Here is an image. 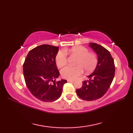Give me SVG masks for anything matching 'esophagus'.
<instances>
[{"instance_id":"esophagus-1","label":"esophagus","mask_w":133,"mask_h":133,"mask_svg":"<svg viewBox=\"0 0 133 133\" xmlns=\"http://www.w3.org/2000/svg\"><path fill=\"white\" fill-rule=\"evenodd\" d=\"M67 82H74V81H73V80H67Z\"/></svg>"}]
</instances>
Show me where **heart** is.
<instances>
[{
    "instance_id": "b5f03b06",
    "label": "heart",
    "mask_w": 133,
    "mask_h": 133,
    "mask_svg": "<svg viewBox=\"0 0 133 133\" xmlns=\"http://www.w3.org/2000/svg\"><path fill=\"white\" fill-rule=\"evenodd\" d=\"M69 51L71 54L77 55L76 66H67L61 71L62 77L69 80H74L82 74L83 69L86 72H91L97 66L98 59L94 53L89 52V50L83 46L74 47L70 50H61L57 53L55 57L56 66L59 67L63 66L67 63V54Z\"/></svg>"
}]
</instances>
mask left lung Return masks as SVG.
Instances as JSON below:
<instances>
[{
    "label": "left lung",
    "mask_w": 133,
    "mask_h": 133,
    "mask_svg": "<svg viewBox=\"0 0 133 133\" xmlns=\"http://www.w3.org/2000/svg\"><path fill=\"white\" fill-rule=\"evenodd\" d=\"M89 46L97 54L98 63L94 71L87 76L89 80L83 82L81 89L76 90L78 96L83 100L91 101L102 97L107 91L115 75L114 59L105 48L95 43Z\"/></svg>",
    "instance_id": "1"
}]
</instances>
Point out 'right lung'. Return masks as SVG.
Segmentation results:
<instances>
[{"label":"right lung","instance_id":"1","mask_svg":"<svg viewBox=\"0 0 133 133\" xmlns=\"http://www.w3.org/2000/svg\"><path fill=\"white\" fill-rule=\"evenodd\" d=\"M59 47L42 44L30 51L23 64V75L27 87L39 100L53 102L61 97L65 79L56 82L59 72L55 57Z\"/></svg>","mask_w":133,"mask_h":133}]
</instances>
